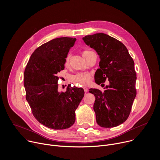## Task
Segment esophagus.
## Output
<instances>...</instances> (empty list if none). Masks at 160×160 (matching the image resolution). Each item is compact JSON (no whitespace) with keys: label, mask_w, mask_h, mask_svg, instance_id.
Instances as JSON below:
<instances>
[{"label":"esophagus","mask_w":160,"mask_h":160,"mask_svg":"<svg viewBox=\"0 0 160 160\" xmlns=\"http://www.w3.org/2000/svg\"><path fill=\"white\" fill-rule=\"evenodd\" d=\"M83 90H84V91H85V92H87V91H88V88H87L86 87H83Z\"/></svg>","instance_id":"34e87169"}]
</instances>
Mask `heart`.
I'll list each match as a JSON object with an SVG mask.
<instances>
[{
    "mask_svg": "<svg viewBox=\"0 0 160 160\" xmlns=\"http://www.w3.org/2000/svg\"><path fill=\"white\" fill-rule=\"evenodd\" d=\"M89 51H85L82 52V56L84 58L87 54H88ZM70 54H68V56L65 59V65L68 66L70 62ZM71 81L75 83H78L82 85H87L88 84L91 80H92V75H91L90 73L88 72H80L75 75H73L71 77Z\"/></svg>",
    "mask_w": 160,
    "mask_h": 160,
    "instance_id": "obj_1",
    "label": "heart"
}]
</instances>
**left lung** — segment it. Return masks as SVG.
I'll list each match as a JSON object with an SVG mask.
<instances>
[{
	"label": "left lung",
	"mask_w": 160,
	"mask_h": 160,
	"mask_svg": "<svg viewBox=\"0 0 160 160\" xmlns=\"http://www.w3.org/2000/svg\"><path fill=\"white\" fill-rule=\"evenodd\" d=\"M82 39L99 56L100 68L95 73L96 83L109 82L104 92L89 89L96 97V122L104 128L118 126L128 118L137 94L133 60L123 43L107 34L96 33Z\"/></svg>",
	"instance_id": "1"
}]
</instances>
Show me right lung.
Returning a JSON list of instances; mask_svg holds the SVG:
<instances>
[{
	"label": "right lung",
	"instance_id": "1",
	"mask_svg": "<svg viewBox=\"0 0 160 160\" xmlns=\"http://www.w3.org/2000/svg\"><path fill=\"white\" fill-rule=\"evenodd\" d=\"M75 38L60 37L43 43L32 54L24 73L26 99L33 115L45 127L62 130L75 122V110L84 96L82 88L68 85L59 92L58 73L64 63Z\"/></svg>",
	"mask_w": 160,
	"mask_h": 160
}]
</instances>
